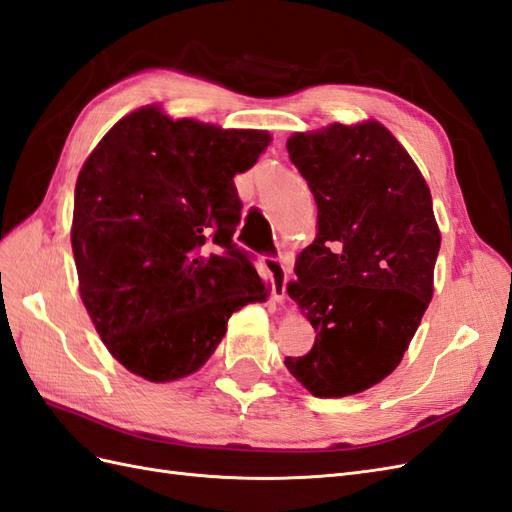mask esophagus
<instances>
[{
    "label": "esophagus",
    "mask_w": 512,
    "mask_h": 512,
    "mask_svg": "<svg viewBox=\"0 0 512 512\" xmlns=\"http://www.w3.org/2000/svg\"><path fill=\"white\" fill-rule=\"evenodd\" d=\"M264 266L272 279V300L283 303L287 294V274H290V270H287L285 261L281 257H274V255H264Z\"/></svg>",
    "instance_id": "34e87169"
}]
</instances>
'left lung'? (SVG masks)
Instances as JSON below:
<instances>
[{
    "label": "left lung",
    "instance_id": "left-lung-1",
    "mask_svg": "<svg viewBox=\"0 0 512 512\" xmlns=\"http://www.w3.org/2000/svg\"><path fill=\"white\" fill-rule=\"evenodd\" d=\"M287 151L318 205L287 294L318 335L285 368L313 396H352L396 370L432 298L441 235L430 190L376 121L294 134Z\"/></svg>",
    "mask_w": 512,
    "mask_h": 512
}]
</instances>
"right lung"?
<instances>
[{
	"mask_svg": "<svg viewBox=\"0 0 512 512\" xmlns=\"http://www.w3.org/2000/svg\"><path fill=\"white\" fill-rule=\"evenodd\" d=\"M270 136L173 121L142 108L116 123L75 183L71 244L80 294L116 361L147 381L196 372L233 311L264 303L255 255L233 242V177Z\"/></svg>",
	"mask_w": 512,
	"mask_h": 512,
	"instance_id": "add662e5",
	"label": "right lung"
}]
</instances>
